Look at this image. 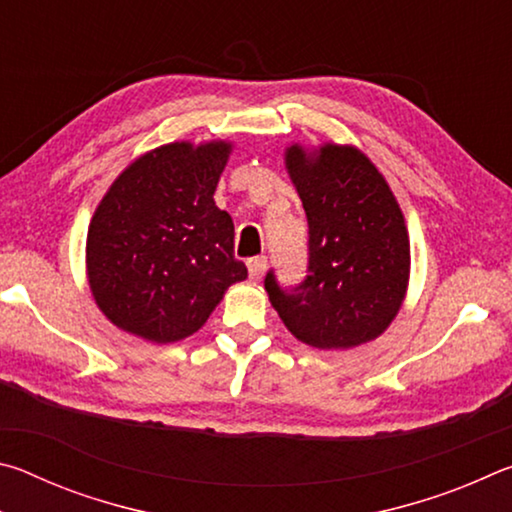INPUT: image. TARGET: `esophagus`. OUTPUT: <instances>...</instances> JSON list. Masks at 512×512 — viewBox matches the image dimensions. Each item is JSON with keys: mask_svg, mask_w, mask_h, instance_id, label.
<instances>
[{"mask_svg": "<svg viewBox=\"0 0 512 512\" xmlns=\"http://www.w3.org/2000/svg\"><path fill=\"white\" fill-rule=\"evenodd\" d=\"M264 271H266V255H257L248 259V273L253 280H262Z\"/></svg>", "mask_w": 512, "mask_h": 512, "instance_id": "obj_1", "label": "esophagus"}]
</instances>
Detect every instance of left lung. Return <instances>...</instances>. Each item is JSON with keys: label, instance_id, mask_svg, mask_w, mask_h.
Returning <instances> with one entry per match:
<instances>
[{"label": "left lung", "instance_id": "obj_1", "mask_svg": "<svg viewBox=\"0 0 512 512\" xmlns=\"http://www.w3.org/2000/svg\"><path fill=\"white\" fill-rule=\"evenodd\" d=\"M287 167L307 214V275L284 287L275 271L264 287L302 343L320 350L372 341L391 325L409 282V235L386 180L352 146L327 144L318 158L300 146Z\"/></svg>", "mask_w": 512, "mask_h": 512}]
</instances>
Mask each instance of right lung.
Masks as SVG:
<instances>
[{
  "label": "right lung",
  "instance_id": "add662e5",
  "mask_svg": "<svg viewBox=\"0 0 512 512\" xmlns=\"http://www.w3.org/2000/svg\"><path fill=\"white\" fill-rule=\"evenodd\" d=\"M230 144L176 142L112 183L88 232L94 300L112 323L155 343L201 329L230 284L246 280L235 223L214 205Z\"/></svg>",
  "mask_w": 512,
  "mask_h": 512
}]
</instances>
